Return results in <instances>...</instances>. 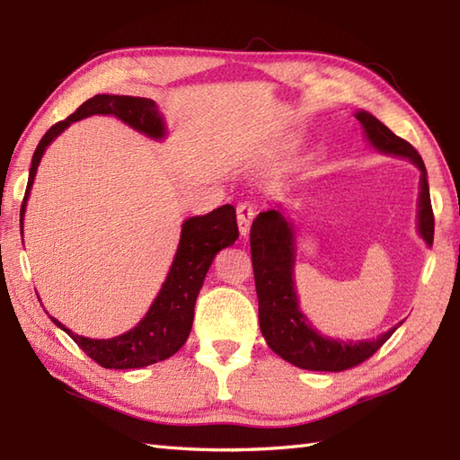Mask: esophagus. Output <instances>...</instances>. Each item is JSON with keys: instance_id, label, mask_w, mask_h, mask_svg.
<instances>
[{"instance_id": "esophagus-1", "label": "esophagus", "mask_w": 460, "mask_h": 460, "mask_svg": "<svg viewBox=\"0 0 460 460\" xmlns=\"http://www.w3.org/2000/svg\"><path fill=\"white\" fill-rule=\"evenodd\" d=\"M255 215H257V209L252 208L251 203H239L237 205V223H239V231H241L243 237L249 235L251 223H252V219H255Z\"/></svg>"}]
</instances>
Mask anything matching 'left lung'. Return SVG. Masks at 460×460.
Listing matches in <instances>:
<instances>
[{"instance_id": "1", "label": "left lung", "mask_w": 460, "mask_h": 460, "mask_svg": "<svg viewBox=\"0 0 460 460\" xmlns=\"http://www.w3.org/2000/svg\"><path fill=\"white\" fill-rule=\"evenodd\" d=\"M356 119L364 126V132L374 148L384 154L402 155L421 170L417 229L419 235L431 247L435 217L421 155L411 144L399 138L369 112L359 111L356 112ZM251 261L255 270L261 332L269 348L292 366L312 371H344L374 356L395 332V328H392L376 340L338 341L324 338L312 328L308 318L300 312L295 280H292V270H295L292 223L282 217L277 209L262 211L252 221Z\"/></svg>"}]
</instances>
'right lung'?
<instances>
[{
    "label": "right lung",
    "mask_w": 460,
    "mask_h": 460,
    "mask_svg": "<svg viewBox=\"0 0 460 460\" xmlns=\"http://www.w3.org/2000/svg\"><path fill=\"white\" fill-rule=\"evenodd\" d=\"M93 114H112L124 124L132 126L150 138L160 140L165 136V126L158 106L150 99L140 96H119V94H96L83 102L68 119L53 124L45 132L41 142L37 144L31 170H29L27 191L22 205V227L25 201L31 190L37 165L43 158V152L66 126L83 120ZM23 233V231H22ZM239 237L235 208L221 205L208 215L185 219L181 225V237L178 251L172 262V269L165 277L158 296L152 302L146 316L130 332L111 340H93L75 334L63 326L61 322L51 320L71 336L86 356L106 369H134L152 366L155 361L168 359L178 351L188 340L193 324V308L203 287V279L208 275L215 255L225 247L233 245Z\"/></svg>",
    "instance_id": "obj_1"
}]
</instances>
